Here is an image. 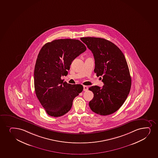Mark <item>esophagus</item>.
<instances>
[{"instance_id":"34e87169","label":"esophagus","mask_w":158,"mask_h":158,"mask_svg":"<svg viewBox=\"0 0 158 158\" xmlns=\"http://www.w3.org/2000/svg\"><path fill=\"white\" fill-rule=\"evenodd\" d=\"M88 90V87L87 86L84 85V91H87Z\"/></svg>"}]
</instances>
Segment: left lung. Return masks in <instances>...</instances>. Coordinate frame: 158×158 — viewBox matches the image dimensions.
Masks as SVG:
<instances>
[{
  "label": "left lung",
  "mask_w": 158,
  "mask_h": 158,
  "mask_svg": "<svg viewBox=\"0 0 158 158\" xmlns=\"http://www.w3.org/2000/svg\"><path fill=\"white\" fill-rule=\"evenodd\" d=\"M81 40L93 53L95 61L94 72L102 76L104 85L89 88L94 98L89 107L95 113L110 115L124 104L131 87V78L125 56L110 41L99 37H81ZM102 79V78H101Z\"/></svg>",
  "instance_id": "left-lung-1"
}]
</instances>
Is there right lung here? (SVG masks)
<instances>
[{"label":"right lung","instance_id":"obj_1","mask_svg":"<svg viewBox=\"0 0 158 158\" xmlns=\"http://www.w3.org/2000/svg\"><path fill=\"white\" fill-rule=\"evenodd\" d=\"M86 50L81 41L56 40L43 45L37 56L34 78L36 95L47 114L60 117L71 110L83 86L63 82L73 60Z\"/></svg>","mask_w":158,"mask_h":158}]
</instances>
